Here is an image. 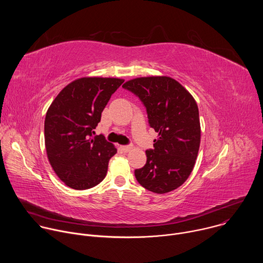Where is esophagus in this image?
Returning <instances> with one entry per match:
<instances>
[{"label":"esophagus","instance_id":"esophagus-1","mask_svg":"<svg viewBox=\"0 0 263 263\" xmlns=\"http://www.w3.org/2000/svg\"><path fill=\"white\" fill-rule=\"evenodd\" d=\"M121 149H122L123 152L127 153V152H129L130 149H131V146L130 145H121Z\"/></svg>","mask_w":263,"mask_h":263}]
</instances>
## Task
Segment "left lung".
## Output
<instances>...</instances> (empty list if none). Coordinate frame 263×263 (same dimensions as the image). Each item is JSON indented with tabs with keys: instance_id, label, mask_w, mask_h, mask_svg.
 <instances>
[{
	"instance_id": "obj_1",
	"label": "left lung",
	"mask_w": 263,
	"mask_h": 263,
	"mask_svg": "<svg viewBox=\"0 0 263 263\" xmlns=\"http://www.w3.org/2000/svg\"><path fill=\"white\" fill-rule=\"evenodd\" d=\"M123 87L139 98L149 126L158 133L154 148L145 151L146 163L134 172L136 180L155 194L175 191L192 174L199 153L197 102L178 81L166 76L135 78Z\"/></svg>"
}]
</instances>
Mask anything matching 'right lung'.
Returning <instances> with one entry per match:
<instances>
[{"label":"right lung","instance_id":"obj_1","mask_svg":"<svg viewBox=\"0 0 263 263\" xmlns=\"http://www.w3.org/2000/svg\"><path fill=\"white\" fill-rule=\"evenodd\" d=\"M119 78L83 77L67 84L49 107L45 120L48 159L58 178L83 191L104 180L117 147L95 134L102 111L123 84Z\"/></svg>","mask_w":263,"mask_h":263}]
</instances>
